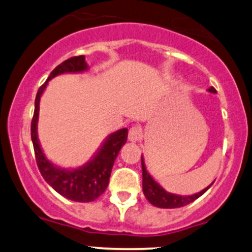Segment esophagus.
Listing matches in <instances>:
<instances>
[{
    "mask_svg": "<svg viewBox=\"0 0 252 252\" xmlns=\"http://www.w3.org/2000/svg\"><path fill=\"white\" fill-rule=\"evenodd\" d=\"M128 138L130 142H138L142 138V128L141 126H132L129 130Z\"/></svg>",
    "mask_w": 252,
    "mask_h": 252,
    "instance_id": "esophagus-1",
    "label": "esophagus"
}]
</instances>
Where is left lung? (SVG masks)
<instances>
[{
    "instance_id": "8db88e82",
    "label": "left lung",
    "mask_w": 252,
    "mask_h": 252,
    "mask_svg": "<svg viewBox=\"0 0 252 252\" xmlns=\"http://www.w3.org/2000/svg\"><path fill=\"white\" fill-rule=\"evenodd\" d=\"M209 92H211V94H216L217 91L215 88L211 86L209 89ZM141 163H142V189L144 195H146L147 200H148L150 204L154 205L156 207H161V209H176V207L186 206V205L190 204V202L196 200L199 196L204 194L213 184L212 182V184H211L210 186H207L206 189H204L199 193H195V194L192 195L173 194V193L167 192L162 186H160V185L153 179V176L147 172L143 156H141Z\"/></svg>"
}]
</instances>
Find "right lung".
Here are the masks:
<instances>
[{
	"label": "right lung",
	"mask_w": 252,
	"mask_h": 252,
	"mask_svg": "<svg viewBox=\"0 0 252 252\" xmlns=\"http://www.w3.org/2000/svg\"><path fill=\"white\" fill-rule=\"evenodd\" d=\"M89 68L85 57H73L58 65L51 72L50 77L37 90L35 97L33 120L31 126V136L37 167L46 182L59 194L70 200L78 202H90L96 200L106 189L111 169L114 167L118 153L126 144L128 138V129L123 128L110 134L94 158L78 168L66 169L52 163L43 154L39 138H37V120H39V104L46 86L52 78L63 73H80Z\"/></svg>",
	"instance_id": "1"
}]
</instances>
